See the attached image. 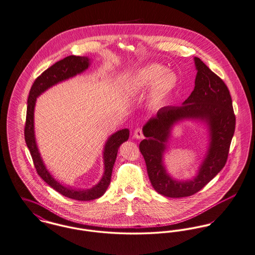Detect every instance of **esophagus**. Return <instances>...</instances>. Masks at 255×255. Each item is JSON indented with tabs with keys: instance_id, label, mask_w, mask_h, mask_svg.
Segmentation results:
<instances>
[{
	"instance_id": "34e87169",
	"label": "esophagus",
	"mask_w": 255,
	"mask_h": 255,
	"mask_svg": "<svg viewBox=\"0 0 255 255\" xmlns=\"http://www.w3.org/2000/svg\"><path fill=\"white\" fill-rule=\"evenodd\" d=\"M134 137L137 138V139H140L143 137V133H142V129L141 128H137L135 131H134Z\"/></svg>"
}]
</instances>
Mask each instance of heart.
<instances>
[{"instance_id":"heart-1","label":"heart","mask_w":255,"mask_h":255,"mask_svg":"<svg viewBox=\"0 0 255 255\" xmlns=\"http://www.w3.org/2000/svg\"><path fill=\"white\" fill-rule=\"evenodd\" d=\"M176 75L160 64H150L141 69L129 80L134 91H143L154 85L152 99L159 103L165 98L176 85Z\"/></svg>"}]
</instances>
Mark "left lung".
<instances>
[{"instance_id":"left-lung-1","label":"left lung","mask_w":255,"mask_h":255,"mask_svg":"<svg viewBox=\"0 0 255 255\" xmlns=\"http://www.w3.org/2000/svg\"><path fill=\"white\" fill-rule=\"evenodd\" d=\"M195 87L181 106L160 109L142 128L146 138L139 142L149 180L158 193L170 198L191 196L208 184L225 166L235 132L236 118L232 99L224 81L198 57L194 58ZM182 119H199L209 126L211 142L198 175L178 182L166 174L162 164L165 142L171 127Z\"/></svg>"}]
</instances>
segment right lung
<instances>
[{
  "label": "right lung",
  "mask_w": 255,
  "mask_h": 255,
  "mask_svg": "<svg viewBox=\"0 0 255 255\" xmlns=\"http://www.w3.org/2000/svg\"><path fill=\"white\" fill-rule=\"evenodd\" d=\"M89 59L84 56H75L71 55L66 58L62 59L50 68L45 70L40 76L34 81L29 97H28V106H27V115H26V123L24 129V136L26 144L30 150L31 156L33 159L37 173L50 187L56 190L63 196L68 197L70 199L79 200V201H90L97 199L102 196L108 189L111 178L113 168L118 155V148L121 143L126 141L129 137V130L122 129L117 133L113 134L106 142L104 148V165L105 172L100 182L94 187L90 189H73L69 186H64L54 177L50 175L46 167L43 164V161L39 154V149L36 143L35 131H34V110L36 100L39 95L44 92L49 87L57 84L63 80L73 78L80 73L84 72L89 67Z\"/></svg>",
  "instance_id": "obj_1"
}]
</instances>
